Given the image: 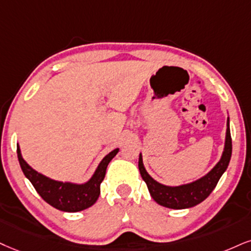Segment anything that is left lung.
Instances as JSON below:
<instances>
[{
    "label": "left lung",
    "instance_id": "obj_1",
    "mask_svg": "<svg viewBox=\"0 0 251 251\" xmlns=\"http://www.w3.org/2000/svg\"><path fill=\"white\" fill-rule=\"evenodd\" d=\"M231 157V137L229 128V116L227 117V130H226L225 147L222 151L221 158L219 162L209 170L202 177L198 178L186 184L177 185V186H169L162 182L157 181L148 173L143 163L142 152L138 157V169L143 178L147 182L148 190L150 192V196L160 206L166 207L171 209H185L191 208L202 202L209 194L214 190L218 181L220 180L221 176L224 175L228 165H229Z\"/></svg>",
    "mask_w": 251,
    "mask_h": 251
}]
</instances>
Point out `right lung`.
Returning a JSON list of instances; mask_svg holds the SVG:
<instances>
[{
    "mask_svg": "<svg viewBox=\"0 0 251 251\" xmlns=\"http://www.w3.org/2000/svg\"><path fill=\"white\" fill-rule=\"evenodd\" d=\"M116 148L106 154L95 169L92 177L85 182L55 180L31 168L23 158L20 144L17 143V157L24 176L29 179L37 193L49 205L63 212L75 213L94 205L100 196V185L106 176V170L110 160L119 153Z\"/></svg>",
    "mask_w": 251,
    "mask_h": 251,
    "instance_id": "obj_1",
    "label": "right lung"
}]
</instances>
